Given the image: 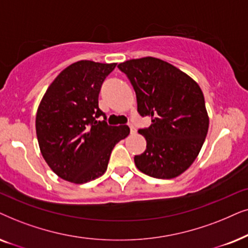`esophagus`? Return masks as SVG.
I'll use <instances>...</instances> for the list:
<instances>
[{"mask_svg":"<svg viewBox=\"0 0 248 248\" xmlns=\"http://www.w3.org/2000/svg\"><path fill=\"white\" fill-rule=\"evenodd\" d=\"M128 126H129V129H130V134H135V133H136V129H135V127L133 126V124H128Z\"/></svg>","mask_w":248,"mask_h":248,"instance_id":"esophagus-1","label":"esophagus"}]
</instances>
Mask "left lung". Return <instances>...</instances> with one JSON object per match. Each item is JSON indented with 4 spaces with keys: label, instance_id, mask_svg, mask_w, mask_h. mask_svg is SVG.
<instances>
[{
    "label": "left lung",
    "instance_id": "obj_1",
    "mask_svg": "<svg viewBox=\"0 0 248 248\" xmlns=\"http://www.w3.org/2000/svg\"><path fill=\"white\" fill-rule=\"evenodd\" d=\"M137 98V111L151 126L138 130L146 150L135 155L138 170L157 179H171L195 161L209 130V115L199 84L174 65L146 57L122 62Z\"/></svg>",
    "mask_w": 248,
    "mask_h": 248
}]
</instances>
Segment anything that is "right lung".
I'll return each instance as SVG.
<instances>
[{
  "mask_svg": "<svg viewBox=\"0 0 248 248\" xmlns=\"http://www.w3.org/2000/svg\"><path fill=\"white\" fill-rule=\"evenodd\" d=\"M115 65L75 62L42 98L36 114L38 145L46 163L62 179L85 184L101 177L114 145L130 133L128 126H108L98 108L101 86Z\"/></svg>",
  "mask_w": 248,
  "mask_h": 248,
  "instance_id": "1",
  "label": "right lung"
}]
</instances>
